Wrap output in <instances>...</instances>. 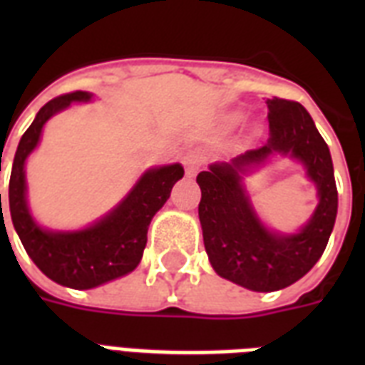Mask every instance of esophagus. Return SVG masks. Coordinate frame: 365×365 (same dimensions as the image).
<instances>
[{
  "instance_id": "34e87169",
  "label": "esophagus",
  "mask_w": 365,
  "mask_h": 365,
  "mask_svg": "<svg viewBox=\"0 0 365 365\" xmlns=\"http://www.w3.org/2000/svg\"><path fill=\"white\" fill-rule=\"evenodd\" d=\"M205 153H200V151H191V153L185 155V159H183V165H185V172H187L189 178H193L197 172L202 168L205 165Z\"/></svg>"
}]
</instances>
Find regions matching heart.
<instances>
[{
	"label": "heart",
	"instance_id": "heart-1",
	"mask_svg": "<svg viewBox=\"0 0 365 365\" xmlns=\"http://www.w3.org/2000/svg\"><path fill=\"white\" fill-rule=\"evenodd\" d=\"M242 113H240V111H235L233 115L229 117V123H239V121H242Z\"/></svg>",
	"mask_w": 365,
	"mask_h": 365
}]
</instances>
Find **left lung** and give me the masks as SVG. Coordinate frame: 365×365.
I'll list each match as a JSON object with an SVG mask.
<instances>
[{
  "instance_id": "obj_1",
  "label": "left lung",
  "mask_w": 365,
  "mask_h": 365,
  "mask_svg": "<svg viewBox=\"0 0 365 365\" xmlns=\"http://www.w3.org/2000/svg\"><path fill=\"white\" fill-rule=\"evenodd\" d=\"M269 140L229 163L200 172L199 220L214 271L252 292L288 288L317 265L337 217V187L328 143L309 111L292 100H267ZM277 156L297 160L317 189L319 205L303 228L280 234L255 210L243 178Z\"/></svg>"
}]
</instances>
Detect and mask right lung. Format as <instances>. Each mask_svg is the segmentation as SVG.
Instances as JSON below:
<instances>
[{"label": "right lung", "instance_id": "add662e5", "mask_svg": "<svg viewBox=\"0 0 365 365\" xmlns=\"http://www.w3.org/2000/svg\"><path fill=\"white\" fill-rule=\"evenodd\" d=\"M91 100L93 94L77 91L43 106L20 138L9 182L11 220L24 250L45 277L73 289L96 288L136 269L148 242L149 223L165 206L174 183L183 178L180 163L148 168L119 205L87 227L73 231L41 227L28 206L26 160L41 142L43 126L51 117L73 102Z\"/></svg>", "mask_w": 365, "mask_h": 365}]
</instances>
